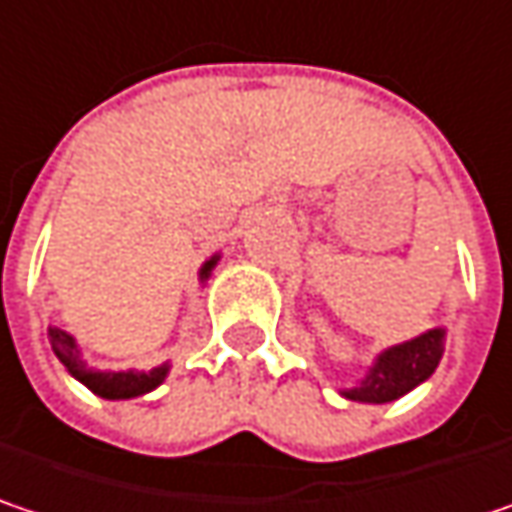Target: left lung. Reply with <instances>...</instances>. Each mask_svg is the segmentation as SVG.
<instances>
[{
	"label": "left lung",
	"instance_id": "obj_1",
	"mask_svg": "<svg viewBox=\"0 0 512 512\" xmlns=\"http://www.w3.org/2000/svg\"><path fill=\"white\" fill-rule=\"evenodd\" d=\"M443 352H446V326H434L411 341L376 352L364 376H358L352 387H341L338 393L349 402H364V405L396 402L434 376Z\"/></svg>",
	"mask_w": 512,
	"mask_h": 512
}]
</instances>
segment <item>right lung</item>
<instances>
[{
  "label": "right lung",
  "mask_w": 512,
  "mask_h": 512,
  "mask_svg": "<svg viewBox=\"0 0 512 512\" xmlns=\"http://www.w3.org/2000/svg\"><path fill=\"white\" fill-rule=\"evenodd\" d=\"M221 262V253H212L198 271V282L206 285V279L212 276L215 265ZM49 344H52V352L57 355V361L66 367V373L72 379L90 387L95 396L101 399H136V396H145L151 390H157L160 384L168 379L171 373V364L165 361L160 367H151V370H136V367H128V370H98V367H90L84 352L78 347L75 335L60 329V326H49Z\"/></svg>",
  "instance_id": "1"
}]
</instances>
